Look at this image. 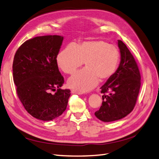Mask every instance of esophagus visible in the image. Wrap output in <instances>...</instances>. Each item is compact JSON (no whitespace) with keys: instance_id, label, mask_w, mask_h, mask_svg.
Listing matches in <instances>:
<instances>
[{"instance_id":"1","label":"esophagus","mask_w":159,"mask_h":159,"mask_svg":"<svg viewBox=\"0 0 159 159\" xmlns=\"http://www.w3.org/2000/svg\"><path fill=\"white\" fill-rule=\"evenodd\" d=\"M71 93H73V94H78V95H80L81 94V93H80L79 91H76V90H74V89L71 91Z\"/></svg>"}]
</instances>
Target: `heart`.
<instances>
[{"label":"heart","instance_id":"b5f03b06","mask_svg":"<svg viewBox=\"0 0 159 159\" xmlns=\"http://www.w3.org/2000/svg\"><path fill=\"white\" fill-rule=\"evenodd\" d=\"M120 60V51L116 46L103 40H94L85 41L76 46L68 45L57 56L56 62L64 72L72 75L84 61L86 68L68 80L71 89L83 93L95 87L99 79H110L117 70Z\"/></svg>","mask_w":159,"mask_h":159}]
</instances>
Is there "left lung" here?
I'll use <instances>...</instances> for the list:
<instances>
[{
  "label": "left lung",
  "instance_id": "1",
  "mask_svg": "<svg viewBox=\"0 0 159 159\" xmlns=\"http://www.w3.org/2000/svg\"><path fill=\"white\" fill-rule=\"evenodd\" d=\"M121 61L115 74L102 87V105L95 113L99 120L109 122L120 120L131 112L140 89V73L134 56L125 44L118 40ZM105 93H107L106 95Z\"/></svg>",
  "mask_w": 159,
  "mask_h": 159
}]
</instances>
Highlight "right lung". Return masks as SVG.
Masks as SVG:
<instances>
[{
    "label": "right lung",
    "mask_w": 159,
    "mask_h": 159,
    "mask_svg": "<svg viewBox=\"0 0 159 159\" xmlns=\"http://www.w3.org/2000/svg\"><path fill=\"white\" fill-rule=\"evenodd\" d=\"M63 38L35 37L24 42L15 54L13 75L17 96L26 111L40 120L62 115L70 95V89H61L64 80L56 62Z\"/></svg>",
    "instance_id": "add662e5"
}]
</instances>
